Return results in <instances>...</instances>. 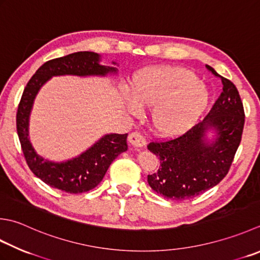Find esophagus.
<instances>
[{
    "instance_id": "1",
    "label": "esophagus",
    "mask_w": 260,
    "mask_h": 260,
    "mask_svg": "<svg viewBox=\"0 0 260 260\" xmlns=\"http://www.w3.org/2000/svg\"><path fill=\"white\" fill-rule=\"evenodd\" d=\"M128 142L132 145L136 147H142L146 144V141L144 137L140 133H137V132H134V133H131L128 135Z\"/></svg>"
}]
</instances>
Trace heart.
I'll list each match as a JSON object with an SVG mask.
<instances>
[{
    "label": "heart",
    "instance_id": "obj_1",
    "mask_svg": "<svg viewBox=\"0 0 260 260\" xmlns=\"http://www.w3.org/2000/svg\"><path fill=\"white\" fill-rule=\"evenodd\" d=\"M131 113L151 109V124L162 136L186 132L205 110L208 93L196 75L179 66H153L137 73L131 82V95H124Z\"/></svg>",
    "mask_w": 260,
    "mask_h": 260
}]
</instances>
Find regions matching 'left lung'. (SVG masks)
<instances>
[{
	"label": "left lung",
	"instance_id": "left-lung-1",
	"mask_svg": "<svg viewBox=\"0 0 260 260\" xmlns=\"http://www.w3.org/2000/svg\"><path fill=\"white\" fill-rule=\"evenodd\" d=\"M206 68L221 80L222 93L204 120L175 140L147 145L160 160L159 170L147 176V182L168 200H189L216 186L240 144L245 125L240 95L230 80Z\"/></svg>",
	"mask_w": 260,
	"mask_h": 260
}]
</instances>
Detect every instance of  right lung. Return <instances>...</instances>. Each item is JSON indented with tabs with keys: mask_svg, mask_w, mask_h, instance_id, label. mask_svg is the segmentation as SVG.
Returning <instances> with one entry per match:
<instances>
[{
	"mask_svg": "<svg viewBox=\"0 0 260 260\" xmlns=\"http://www.w3.org/2000/svg\"><path fill=\"white\" fill-rule=\"evenodd\" d=\"M100 60L101 55L93 52H78L48 60L29 80L18 107L17 131L30 170L45 184L70 194L89 191L100 184L111 162L127 151V134H106L81 154L55 162L45 159L35 150L29 136L30 114L36 95L53 76L86 78L118 73V69L100 64ZM113 64L117 65L116 62Z\"/></svg>",
	"mask_w": 260,
	"mask_h": 260,
	"instance_id": "add662e5",
	"label": "right lung"
}]
</instances>
